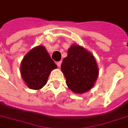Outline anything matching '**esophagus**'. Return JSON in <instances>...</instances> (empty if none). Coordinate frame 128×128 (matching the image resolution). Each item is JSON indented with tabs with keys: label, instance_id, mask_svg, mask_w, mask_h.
I'll use <instances>...</instances> for the list:
<instances>
[{
	"label": "esophagus",
	"instance_id": "esophagus-1",
	"mask_svg": "<svg viewBox=\"0 0 128 128\" xmlns=\"http://www.w3.org/2000/svg\"><path fill=\"white\" fill-rule=\"evenodd\" d=\"M61 63H62V62H61V61L57 62V66H58V68H60V66H61Z\"/></svg>",
	"mask_w": 128,
	"mask_h": 128
}]
</instances>
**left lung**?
<instances>
[{"mask_svg":"<svg viewBox=\"0 0 128 128\" xmlns=\"http://www.w3.org/2000/svg\"><path fill=\"white\" fill-rule=\"evenodd\" d=\"M61 71L68 88L75 94H84L95 84L98 68L94 55L78 44H72L63 59Z\"/></svg>","mask_w":128,"mask_h":128,"instance_id":"8db88e82","label":"left lung"}]
</instances>
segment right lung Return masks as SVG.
Segmentation results:
<instances>
[{
  "label": "right lung",
  "mask_w": 128,
  "mask_h": 128,
  "mask_svg": "<svg viewBox=\"0 0 128 128\" xmlns=\"http://www.w3.org/2000/svg\"><path fill=\"white\" fill-rule=\"evenodd\" d=\"M57 68L45 46L33 48L24 56L20 65V73L26 86L38 90L46 85L51 71Z\"/></svg>",
  "instance_id": "1"
}]
</instances>
